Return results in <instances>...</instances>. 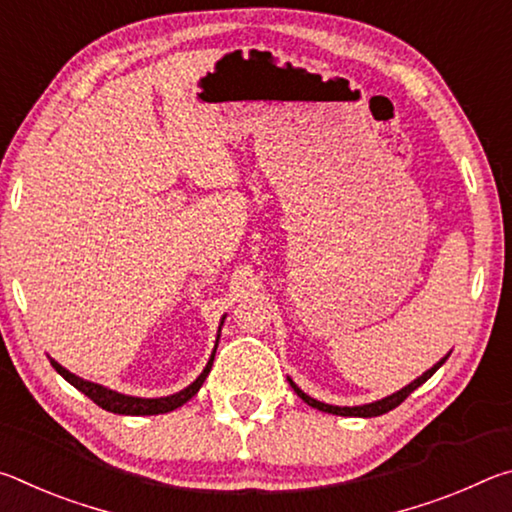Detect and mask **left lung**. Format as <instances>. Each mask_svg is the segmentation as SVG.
<instances>
[{
    "label": "left lung",
    "instance_id": "obj_1",
    "mask_svg": "<svg viewBox=\"0 0 512 512\" xmlns=\"http://www.w3.org/2000/svg\"><path fill=\"white\" fill-rule=\"evenodd\" d=\"M447 361V357L445 359H440L436 366H433L431 370H427L424 372L422 377H418L415 381H411L409 386H404L402 391H397V393H393V395H388V397H384V400H379V402H372V404H363V406H332V404H325V402H318V400H314V397H309L307 393H302L300 388L293 384V381L289 379V384H291V388L293 391L298 393V397L300 400H305L309 406H314V409H318V411H325V413H334V415H352V418H375V415H384V413H388V411H393L395 406H400L406 397H409L415 388L418 386H422L424 381H427L433 372H436L440 366H443V363Z\"/></svg>",
    "mask_w": 512,
    "mask_h": 512
}]
</instances>
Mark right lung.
I'll list each match as a JSON object with an SVG mask.
<instances>
[{
    "instance_id": "1",
    "label": "right lung",
    "mask_w": 512,
    "mask_h": 512,
    "mask_svg": "<svg viewBox=\"0 0 512 512\" xmlns=\"http://www.w3.org/2000/svg\"><path fill=\"white\" fill-rule=\"evenodd\" d=\"M212 361H214V354L210 357V361H207V366L201 372V377H198L194 384H189L185 391H180L176 395H169V397H155V400H144V397L121 395V393L110 391V388H103L99 384H92V381H85L81 377L72 375V372L65 370L54 359H51V366H54L58 375H63L69 381V384H72L74 388H79V391L88 395L94 404L101 406V409H106L110 413H119V415H158V413H169V411L178 409V406H183L185 402L192 400V397L198 393V388L203 386L205 377L210 375Z\"/></svg>"
}]
</instances>
